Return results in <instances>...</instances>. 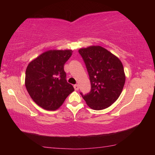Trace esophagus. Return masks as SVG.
Wrapping results in <instances>:
<instances>
[{
	"instance_id": "obj_1",
	"label": "esophagus",
	"mask_w": 155,
	"mask_h": 155,
	"mask_svg": "<svg viewBox=\"0 0 155 155\" xmlns=\"http://www.w3.org/2000/svg\"><path fill=\"white\" fill-rule=\"evenodd\" d=\"M74 89H75V90H79V86H78V84H75V85H74Z\"/></svg>"
}]
</instances>
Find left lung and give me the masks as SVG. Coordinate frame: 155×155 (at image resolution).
Returning a JSON list of instances; mask_svg holds the SVG:
<instances>
[{
    "mask_svg": "<svg viewBox=\"0 0 155 155\" xmlns=\"http://www.w3.org/2000/svg\"><path fill=\"white\" fill-rule=\"evenodd\" d=\"M78 52L85 63L91 82L90 92L80 94L91 109H107L117 100L125 84L121 61L100 46L80 48Z\"/></svg>",
    "mask_w": 155,
    "mask_h": 155,
    "instance_id": "1",
    "label": "left lung"
}]
</instances>
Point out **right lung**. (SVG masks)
Here are the masks:
<instances>
[{
	"label": "right lung",
	"instance_id": "add662e5",
	"mask_svg": "<svg viewBox=\"0 0 155 155\" xmlns=\"http://www.w3.org/2000/svg\"><path fill=\"white\" fill-rule=\"evenodd\" d=\"M72 50H49L27 65L25 86L33 101L43 109H58L74 91L68 83L64 65L72 56Z\"/></svg>",
	"mask_w": 155,
	"mask_h": 155
}]
</instances>
